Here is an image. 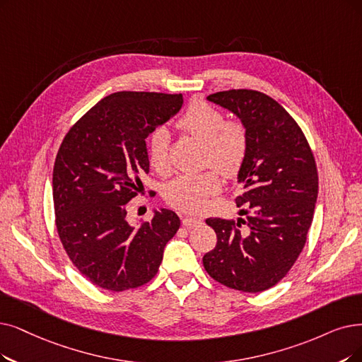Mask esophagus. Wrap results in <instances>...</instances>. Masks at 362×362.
<instances>
[{
  "label": "esophagus",
  "mask_w": 362,
  "mask_h": 362,
  "mask_svg": "<svg viewBox=\"0 0 362 362\" xmlns=\"http://www.w3.org/2000/svg\"><path fill=\"white\" fill-rule=\"evenodd\" d=\"M200 223H202V220L197 218V216H184L182 218V226L187 228H193V227L199 226Z\"/></svg>",
  "instance_id": "34e87169"
}]
</instances>
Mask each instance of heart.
<instances>
[{
	"label": "heart",
	"instance_id": "b5f03b06",
	"mask_svg": "<svg viewBox=\"0 0 362 362\" xmlns=\"http://www.w3.org/2000/svg\"><path fill=\"white\" fill-rule=\"evenodd\" d=\"M177 126L187 135L204 142L202 162L205 166L216 168L226 178H235L240 172L250 148L248 131L240 120H224L221 110L204 99H194L178 119ZM148 160L158 173L169 172V136L165 129H157L151 134ZM216 171L206 169L180 175L166 185L165 200L173 208L199 211L209 196L221 189V178Z\"/></svg>",
	"mask_w": 362,
	"mask_h": 362
}]
</instances>
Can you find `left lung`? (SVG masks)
<instances>
[{
  "label": "left lung",
  "instance_id": "obj_1",
  "mask_svg": "<svg viewBox=\"0 0 362 362\" xmlns=\"http://www.w3.org/2000/svg\"><path fill=\"white\" fill-rule=\"evenodd\" d=\"M233 111L248 131L236 205L245 218H208L215 248L204 255L209 276L242 293L281 282L308 239L317 196V168L309 142L288 111L269 95L231 89L208 96Z\"/></svg>",
  "mask_w": 362,
  "mask_h": 362
}]
</instances>
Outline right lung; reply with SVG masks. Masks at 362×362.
Segmentation results:
<instances>
[{"label":"right lung","mask_w":362,"mask_h":362,"mask_svg":"<svg viewBox=\"0 0 362 362\" xmlns=\"http://www.w3.org/2000/svg\"><path fill=\"white\" fill-rule=\"evenodd\" d=\"M182 105V95L117 92L71 126L53 168L54 223L62 247L93 285L120 293L146 285L180 228L169 209L134 227L126 208L150 172L146 138Z\"/></svg>","instance_id":"1"}]
</instances>
